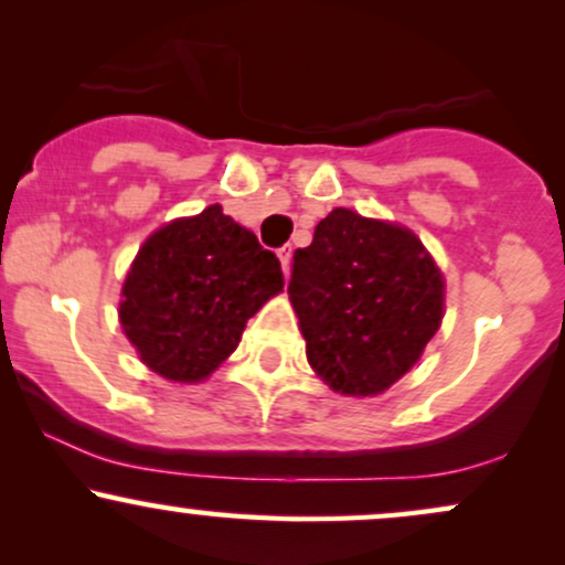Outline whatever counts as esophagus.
<instances>
[{
	"label": "esophagus",
	"instance_id": "1",
	"mask_svg": "<svg viewBox=\"0 0 565 565\" xmlns=\"http://www.w3.org/2000/svg\"><path fill=\"white\" fill-rule=\"evenodd\" d=\"M278 260H281L284 276H289V265H291V247H289V244H287V247L278 249Z\"/></svg>",
	"mask_w": 565,
	"mask_h": 565
}]
</instances>
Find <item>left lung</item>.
<instances>
[{"instance_id": "left-lung-1", "label": "left lung", "mask_w": 565, "mask_h": 565, "mask_svg": "<svg viewBox=\"0 0 565 565\" xmlns=\"http://www.w3.org/2000/svg\"><path fill=\"white\" fill-rule=\"evenodd\" d=\"M305 355L331 390L371 397L418 363L445 316V278L411 228L331 210L291 263Z\"/></svg>"}]
</instances>
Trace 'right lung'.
Here are the masks:
<instances>
[{
	"mask_svg": "<svg viewBox=\"0 0 565 565\" xmlns=\"http://www.w3.org/2000/svg\"><path fill=\"white\" fill-rule=\"evenodd\" d=\"M284 289L278 257L221 205L175 217L136 253L120 291L128 342L162 379L205 382Z\"/></svg>",
	"mask_w": 565,
	"mask_h": 565,
	"instance_id": "1",
	"label": "right lung"
}]
</instances>
